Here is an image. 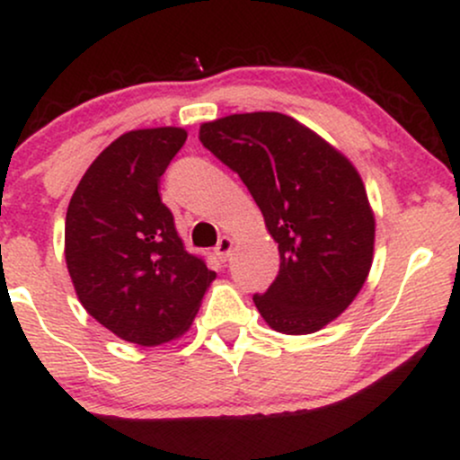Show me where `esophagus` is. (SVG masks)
Instances as JSON below:
<instances>
[{
    "label": "esophagus",
    "mask_w": 460,
    "mask_h": 460,
    "mask_svg": "<svg viewBox=\"0 0 460 460\" xmlns=\"http://www.w3.org/2000/svg\"><path fill=\"white\" fill-rule=\"evenodd\" d=\"M216 255H218L220 261H226V257L231 255V251H234V240H231L229 235H223L218 240V244H216Z\"/></svg>",
    "instance_id": "obj_1"
}]
</instances>
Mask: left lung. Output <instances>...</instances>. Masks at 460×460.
<instances>
[{
	"instance_id": "8db88e82",
	"label": "left lung",
	"mask_w": 460,
	"mask_h": 460,
	"mask_svg": "<svg viewBox=\"0 0 460 460\" xmlns=\"http://www.w3.org/2000/svg\"><path fill=\"white\" fill-rule=\"evenodd\" d=\"M199 138L240 175L279 244L281 266L255 294L268 326L285 335L324 329L361 292L374 260V212L344 153L279 112L209 120Z\"/></svg>"
}]
</instances>
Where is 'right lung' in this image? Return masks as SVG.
<instances>
[{
  "label": "right lung",
  "instance_id": "obj_1",
  "mask_svg": "<svg viewBox=\"0 0 460 460\" xmlns=\"http://www.w3.org/2000/svg\"><path fill=\"white\" fill-rule=\"evenodd\" d=\"M186 138L181 128L119 136L84 172L66 209L65 260L79 303L138 346L181 337L216 279L183 248L157 192Z\"/></svg>",
  "mask_w": 460,
  "mask_h": 460
}]
</instances>
